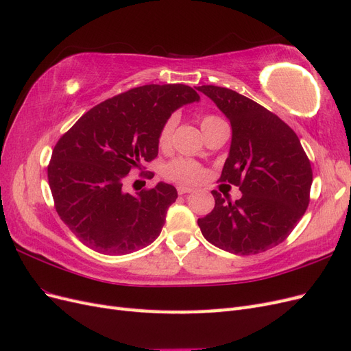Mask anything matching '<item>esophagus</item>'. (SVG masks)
Instances as JSON below:
<instances>
[{"label": "esophagus", "mask_w": 351, "mask_h": 351, "mask_svg": "<svg viewBox=\"0 0 351 351\" xmlns=\"http://www.w3.org/2000/svg\"><path fill=\"white\" fill-rule=\"evenodd\" d=\"M177 192H178V195H186V193L195 192V190L190 189V187H186V186H178V187H177Z\"/></svg>", "instance_id": "obj_1"}]
</instances>
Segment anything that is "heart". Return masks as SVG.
Here are the masks:
<instances>
[{"label":"heart","mask_w":351,"mask_h":351,"mask_svg":"<svg viewBox=\"0 0 351 351\" xmlns=\"http://www.w3.org/2000/svg\"><path fill=\"white\" fill-rule=\"evenodd\" d=\"M177 121H178V117L176 114L169 115L168 119L164 121V124L161 125V129H159L158 146L161 147V149H167V147L171 145L173 133H174V129L177 125ZM219 123H222L219 117L212 115V114L204 115L200 120V125H202V130H204V133L210 130L212 127L218 125ZM164 174L167 176V178L173 180V182H176V183L195 184L205 177L206 171L204 167H202L199 162L193 161V159L176 158L165 165Z\"/></svg>","instance_id":"b5f03b06"}]
</instances>
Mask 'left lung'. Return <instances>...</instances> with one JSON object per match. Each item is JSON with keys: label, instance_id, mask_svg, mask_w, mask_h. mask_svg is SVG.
Masks as SVG:
<instances>
[{"label": "left lung", "instance_id": "1", "mask_svg": "<svg viewBox=\"0 0 351 351\" xmlns=\"http://www.w3.org/2000/svg\"><path fill=\"white\" fill-rule=\"evenodd\" d=\"M231 123L230 155L219 182L241 190L236 202L212 190L215 206L197 219L204 237L234 254H256L282 243L311 200L312 167L289 124L236 90L204 84Z\"/></svg>", "mask_w": 351, "mask_h": 351}]
</instances>
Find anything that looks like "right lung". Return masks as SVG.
<instances>
[{"label": "right lung", "instance_id": "right-lung-1", "mask_svg": "<svg viewBox=\"0 0 351 351\" xmlns=\"http://www.w3.org/2000/svg\"><path fill=\"white\" fill-rule=\"evenodd\" d=\"M195 101L197 92L182 83L145 84L95 105L60 137L48 183L57 214L84 246L127 254L161 234L176 187L159 182L132 195L123 183L156 158L158 133L171 112Z\"/></svg>", "mask_w": 351, "mask_h": 351}]
</instances>
